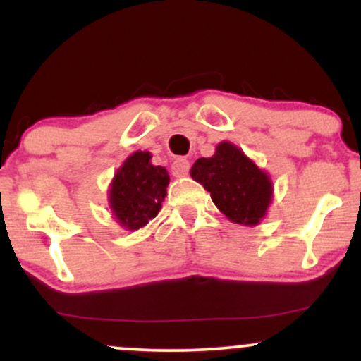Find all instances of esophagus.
Segmentation results:
<instances>
[{"instance_id":"obj_1","label":"esophagus","mask_w":361,"mask_h":361,"mask_svg":"<svg viewBox=\"0 0 361 361\" xmlns=\"http://www.w3.org/2000/svg\"><path fill=\"white\" fill-rule=\"evenodd\" d=\"M188 171H190V161L186 159V157H178V159L173 161V164H171L173 176L183 178L188 175Z\"/></svg>"}]
</instances>
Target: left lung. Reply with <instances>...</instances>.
I'll use <instances>...</instances> for the list:
<instances>
[{
  "label": "left lung",
  "instance_id": "obj_1",
  "mask_svg": "<svg viewBox=\"0 0 361 361\" xmlns=\"http://www.w3.org/2000/svg\"><path fill=\"white\" fill-rule=\"evenodd\" d=\"M190 175L210 192L214 204L231 222L256 226L270 207V176L227 140L219 144L212 157L195 161Z\"/></svg>",
  "mask_w": 361,
  "mask_h": 361
}]
</instances>
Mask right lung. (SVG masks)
Segmentation results:
<instances>
[{
    "label": "right lung",
    "instance_id": "add662e5",
    "mask_svg": "<svg viewBox=\"0 0 361 361\" xmlns=\"http://www.w3.org/2000/svg\"><path fill=\"white\" fill-rule=\"evenodd\" d=\"M151 157V152L135 151L111 180V214L127 231H137L154 219L166 197L169 175L163 166H154Z\"/></svg>",
    "mask_w": 361,
    "mask_h": 361
}]
</instances>
